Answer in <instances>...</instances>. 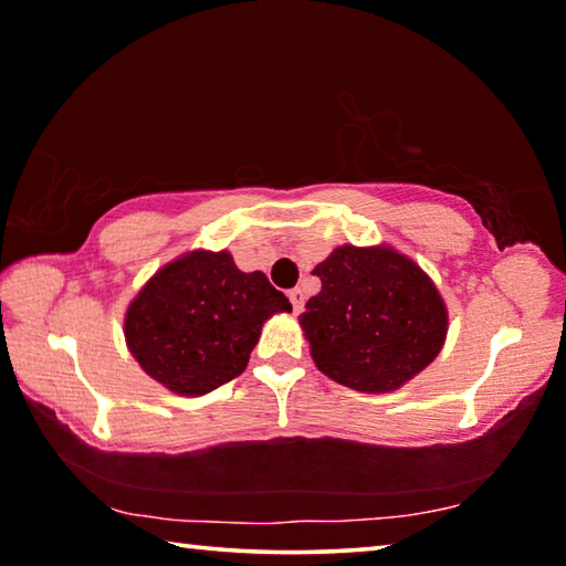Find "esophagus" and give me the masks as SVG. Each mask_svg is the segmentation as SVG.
<instances>
[{"label": "esophagus", "mask_w": 566, "mask_h": 566, "mask_svg": "<svg viewBox=\"0 0 566 566\" xmlns=\"http://www.w3.org/2000/svg\"><path fill=\"white\" fill-rule=\"evenodd\" d=\"M286 296H290L294 312H302V306H304V292L300 290V286H294V290L286 292Z\"/></svg>", "instance_id": "34e87169"}]
</instances>
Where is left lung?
<instances>
[{
  "label": "left lung",
  "mask_w": 566,
  "mask_h": 566,
  "mask_svg": "<svg viewBox=\"0 0 566 566\" xmlns=\"http://www.w3.org/2000/svg\"><path fill=\"white\" fill-rule=\"evenodd\" d=\"M322 292L300 327L322 375L367 395L395 391L442 352L449 312L421 266L389 244H342L314 266Z\"/></svg>",
  "instance_id": "8db88e82"
}]
</instances>
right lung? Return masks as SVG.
<instances>
[{"instance_id":"right-lung-1","label":"right lung","mask_w":566,"mask_h":566,"mask_svg":"<svg viewBox=\"0 0 566 566\" xmlns=\"http://www.w3.org/2000/svg\"><path fill=\"white\" fill-rule=\"evenodd\" d=\"M292 312L262 272L232 254L191 249L149 276L124 314L132 357L161 387L199 397L239 377L264 322Z\"/></svg>"}]
</instances>
